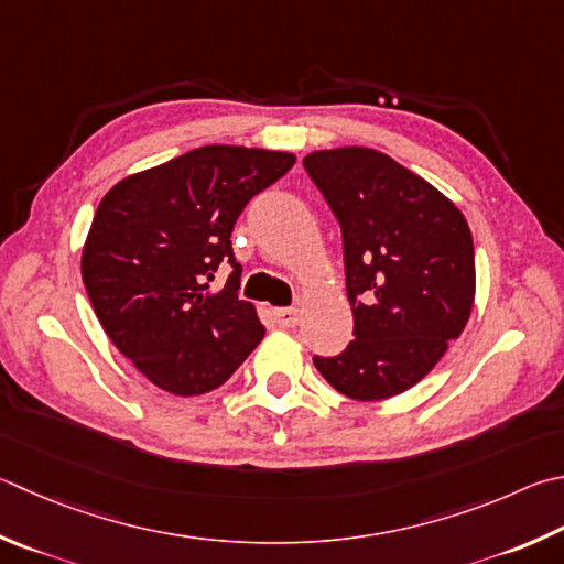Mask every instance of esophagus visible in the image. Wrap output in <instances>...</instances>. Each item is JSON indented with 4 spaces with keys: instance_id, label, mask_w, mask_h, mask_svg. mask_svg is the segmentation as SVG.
I'll return each instance as SVG.
<instances>
[{
    "instance_id": "obj_1",
    "label": "esophagus",
    "mask_w": 564,
    "mask_h": 564,
    "mask_svg": "<svg viewBox=\"0 0 564 564\" xmlns=\"http://www.w3.org/2000/svg\"><path fill=\"white\" fill-rule=\"evenodd\" d=\"M273 315H275V321H279L281 327H295L301 321L299 308H275Z\"/></svg>"
}]
</instances>
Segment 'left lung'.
I'll use <instances>...</instances> for the list:
<instances>
[{"label": "left lung", "mask_w": 564, "mask_h": 564, "mask_svg": "<svg viewBox=\"0 0 564 564\" xmlns=\"http://www.w3.org/2000/svg\"><path fill=\"white\" fill-rule=\"evenodd\" d=\"M303 165L340 221L355 317V340L313 362L357 402L402 394L434 370L474 311L468 224L452 199L380 150H317Z\"/></svg>", "instance_id": "1"}]
</instances>
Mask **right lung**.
<instances>
[{
	"label": "right lung",
	"instance_id": "right-lung-1",
	"mask_svg": "<svg viewBox=\"0 0 564 564\" xmlns=\"http://www.w3.org/2000/svg\"><path fill=\"white\" fill-rule=\"evenodd\" d=\"M293 162L281 150L204 145L120 180L100 199L80 275L112 345L155 387L212 392L263 340L256 308L237 295L231 231L253 194ZM224 262L228 285L207 294Z\"/></svg>",
	"mask_w": 564,
	"mask_h": 564
}]
</instances>
